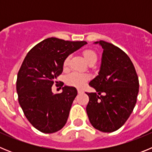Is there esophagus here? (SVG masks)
<instances>
[{
    "instance_id": "1",
    "label": "esophagus",
    "mask_w": 152,
    "mask_h": 152,
    "mask_svg": "<svg viewBox=\"0 0 152 152\" xmlns=\"http://www.w3.org/2000/svg\"><path fill=\"white\" fill-rule=\"evenodd\" d=\"M77 93H78V94H80V93H83V91L81 89H77Z\"/></svg>"
}]
</instances>
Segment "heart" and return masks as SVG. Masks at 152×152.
Returning <instances> with one entry per match:
<instances>
[{
  "instance_id": "obj_1",
  "label": "heart",
  "mask_w": 152,
  "mask_h": 152,
  "mask_svg": "<svg viewBox=\"0 0 152 152\" xmlns=\"http://www.w3.org/2000/svg\"><path fill=\"white\" fill-rule=\"evenodd\" d=\"M83 56L88 63H91L92 61L96 62V59H97L96 53L92 49H85L83 52ZM70 58H71V56H68L64 60L63 67H64V69L68 68V65H69ZM88 79H89V76L88 75L79 73V72H72L66 77V83L68 85L80 88L85 84V82L88 81Z\"/></svg>"
}]
</instances>
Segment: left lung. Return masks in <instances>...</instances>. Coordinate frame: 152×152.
<instances>
[{"mask_svg":"<svg viewBox=\"0 0 152 152\" xmlns=\"http://www.w3.org/2000/svg\"><path fill=\"white\" fill-rule=\"evenodd\" d=\"M103 49L99 74L89 85L95 93H86V110L96 129L112 132L124 125L133 111L139 93V77L131 59L122 49L100 40Z\"/></svg>","mask_w":152,"mask_h":152,"instance_id":"left-lung-1","label":"left lung"}]
</instances>
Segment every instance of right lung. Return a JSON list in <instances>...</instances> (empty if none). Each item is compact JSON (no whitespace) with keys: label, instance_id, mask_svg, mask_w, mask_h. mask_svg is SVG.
Returning <instances> with one entry per match:
<instances>
[{"label":"right lung","instance_id":"obj_1","mask_svg":"<svg viewBox=\"0 0 152 152\" xmlns=\"http://www.w3.org/2000/svg\"><path fill=\"white\" fill-rule=\"evenodd\" d=\"M85 44V41L48 38L31 49L24 58L17 74L18 101L28 121L39 131L53 133L67 123L77 90L64 86L61 94H54L52 87L58 84L56 78L62 73L65 58Z\"/></svg>","mask_w":152,"mask_h":152}]
</instances>
